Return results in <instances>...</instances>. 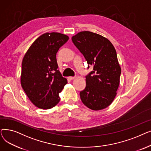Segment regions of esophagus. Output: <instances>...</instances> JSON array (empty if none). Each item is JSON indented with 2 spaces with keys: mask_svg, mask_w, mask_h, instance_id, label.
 Listing matches in <instances>:
<instances>
[{
  "mask_svg": "<svg viewBox=\"0 0 151 151\" xmlns=\"http://www.w3.org/2000/svg\"><path fill=\"white\" fill-rule=\"evenodd\" d=\"M75 78V77H74V76H69V77H68V79L69 80H74V79Z\"/></svg>",
  "mask_w": 151,
  "mask_h": 151,
  "instance_id": "1",
  "label": "esophagus"
}]
</instances>
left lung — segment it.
Instances as JSON below:
<instances>
[{
  "instance_id": "1",
  "label": "left lung",
  "mask_w": 151,
  "mask_h": 151,
  "mask_svg": "<svg viewBox=\"0 0 151 151\" xmlns=\"http://www.w3.org/2000/svg\"><path fill=\"white\" fill-rule=\"evenodd\" d=\"M71 40L88 65L93 66L86 76L85 89L80 92L82 102L95 111L107 108L116 96L121 73L114 46L106 38L89 31L80 32Z\"/></svg>"
}]
</instances>
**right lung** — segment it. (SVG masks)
I'll list each match as a JSON object with an SVG mask.
<instances>
[{"label":"right lung","mask_w":151,"mask_h":151,"mask_svg":"<svg viewBox=\"0 0 151 151\" xmlns=\"http://www.w3.org/2000/svg\"><path fill=\"white\" fill-rule=\"evenodd\" d=\"M68 39L60 33H45L35 40L23 58L21 86L30 101L39 108H52L60 101L59 93L67 80L58 70L56 54Z\"/></svg>","instance_id":"add662e5"}]
</instances>
